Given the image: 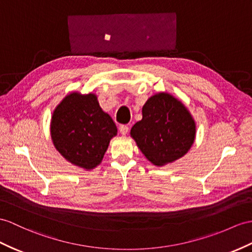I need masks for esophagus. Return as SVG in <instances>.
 <instances>
[{"label":"esophagus","mask_w":252,"mask_h":252,"mask_svg":"<svg viewBox=\"0 0 252 252\" xmlns=\"http://www.w3.org/2000/svg\"><path fill=\"white\" fill-rule=\"evenodd\" d=\"M119 130H120V132L123 134V136H126L128 130H129V128H128L127 125H121V126L119 127Z\"/></svg>","instance_id":"obj_1"}]
</instances>
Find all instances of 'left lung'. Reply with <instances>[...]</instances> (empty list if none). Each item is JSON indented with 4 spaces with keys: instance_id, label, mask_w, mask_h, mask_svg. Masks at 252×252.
I'll return each instance as SVG.
<instances>
[{
    "instance_id": "1",
    "label": "left lung",
    "mask_w": 252,
    "mask_h": 252,
    "mask_svg": "<svg viewBox=\"0 0 252 252\" xmlns=\"http://www.w3.org/2000/svg\"><path fill=\"white\" fill-rule=\"evenodd\" d=\"M130 136L143 155L157 167L183 157L192 146L195 122L184 103L168 93L150 97Z\"/></svg>"
}]
</instances>
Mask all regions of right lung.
<instances>
[{"instance_id":"right-lung-1","label":"right lung","mask_w":252,"mask_h":252,"mask_svg":"<svg viewBox=\"0 0 252 252\" xmlns=\"http://www.w3.org/2000/svg\"><path fill=\"white\" fill-rule=\"evenodd\" d=\"M50 132L55 149L67 161L92 170L100 164L118 128L95 94L72 92L54 109Z\"/></svg>"}]
</instances>
